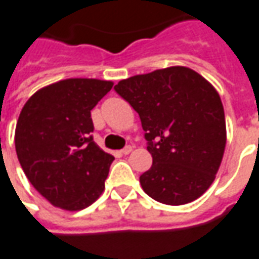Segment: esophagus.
Segmentation results:
<instances>
[{
	"instance_id": "1",
	"label": "esophagus",
	"mask_w": 259,
	"mask_h": 259,
	"mask_svg": "<svg viewBox=\"0 0 259 259\" xmlns=\"http://www.w3.org/2000/svg\"><path fill=\"white\" fill-rule=\"evenodd\" d=\"M132 146H126V147H123L122 148V150H120V153H122V154H129L130 151H132Z\"/></svg>"
}]
</instances>
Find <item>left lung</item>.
Instances as JSON below:
<instances>
[{"mask_svg": "<svg viewBox=\"0 0 259 259\" xmlns=\"http://www.w3.org/2000/svg\"><path fill=\"white\" fill-rule=\"evenodd\" d=\"M115 91L132 105L144 130L151 168L140 175L150 198L185 205L207 191L226 147L218 91L186 67H168L119 81Z\"/></svg>", "mask_w": 259, "mask_h": 259, "instance_id": "obj_1", "label": "left lung"}]
</instances>
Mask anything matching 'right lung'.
Returning <instances> with one entry per match:
<instances>
[{"label":"right lung","mask_w":259,"mask_h":259,"mask_svg":"<svg viewBox=\"0 0 259 259\" xmlns=\"http://www.w3.org/2000/svg\"><path fill=\"white\" fill-rule=\"evenodd\" d=\"M112 85L102 79H63L35 92L21 111L18 160L29 182L53 206L81 210L104 191L115 158L94 142L91 111Z\"/></svg>","instance_id":"add662e5"}]
</instances>
